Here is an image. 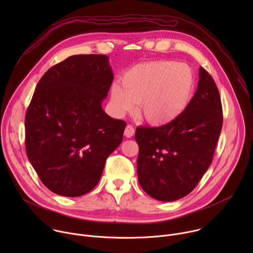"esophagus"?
Segmentation results:
<instances>
[{
    "label": "esophagus",
    "mask_w": 253,
    "mask_h": 253,
    "mask_svg": "<svg viewBox=\"0 0 253 253\" xmlns=\"http://www.w3.org/2000/svg\"><path fill=\"white\" fill-rule=\"evenodd\" d=\"M135 133V130L133 128L132 125H127L126 128H125V131H124V135L127 137V138H131Z\"/></svg>",
    "instance_id": "34e87169"
}]
</instances>
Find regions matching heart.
Instances as JSON below:
<instances>
[{
	"label": "heart",
	"mask_w": 253,
	"mask_h": 253,
	"mask_svg": "<svg viewBox=\"0 0 253 253\" xmlns=\"http://www.w3.org/2000/svg\"><path fill=\"white\" fill-rule=\"evenodd\" d=\"M194 88L192 69L184 63L153 61L134 66L123 75L121 85L111 88V104L117 115L140 112L152 125H165L181 114Z\"/></svg>",
	"instance_id": "heart-1"
}]
</instances>
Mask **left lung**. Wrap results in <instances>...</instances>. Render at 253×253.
<instances>
[{
    "mask_svg": "<svg viewBox=\"0 0 253 253\" xmlns=\"http://www.w3.org/2000/svg\"><path fill=\"white\" fill-rule=\"evenodd\" d=\"M222 122L217 86L200 67L197 90L181 114L160 127L136 129L143 190L166 202L188 195L211 164Z\"/></svg>",
    "mask_w": 253,
    "mask_h": 253,
    "instance_id": "left-lung-1",
    "label": "left lung"
}]
</instances>
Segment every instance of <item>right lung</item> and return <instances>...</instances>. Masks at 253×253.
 <instances>
[{"label":"right lung","instance_id":"right-lung-1","mask_svg":"<svg viewBox=\"0 0 253 253\" xmlns=\"http://www.w3.org/2000/svg\"><path fill=\"white\" fill-rule=\"evenodd\" d=\"M114 75L106 55H75L39 81L25 117L26 151L43 184L77 197L99 182L126 123L102 108Z\"/></svg>","mask_w":253,"mask_h":253}]
</instances>
